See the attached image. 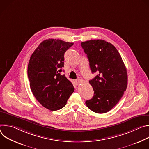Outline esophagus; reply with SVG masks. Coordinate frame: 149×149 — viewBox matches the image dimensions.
<instances>
[{
  "label": "esophagus",
  "mask_w": 149,
  "mask_h": 149,
  "mask_svg": "<svg viewBox=\"0 0 149 149\" xmlns=\"http://www.w3.org/2000/svg\"><path fill=\"white\" fill-rule=\"evenodd\" d=\"M81 82V79H78L75 80V83H76V84H77V85L79 84Z\"/></svg>",
  "instance_id": "34e87169"
}]
</instances>
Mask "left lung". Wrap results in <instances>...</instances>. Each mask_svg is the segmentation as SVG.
<instances>
[{
	"mask_svg": "<svg viewBox=\"0 0 149 149\" xmlns=\"http://www.w3.org/2000/svg\"><path fill=\"white\" fill-rule=\"evenodd\" d=\"M81 47L87 55L92 73L97 74L89 81L94 94L86 104L96 113H107L126 90L128 78L125 66L115 47L105 40H87L82 42Z\"/></svg>",
	"mask_w": 149,
	"mask_h": 149,
	"instance_id": "left-lung-1",
	"label": "left lung"
}]
</instances>
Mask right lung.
<instances>
[{
  "mask_svg": "<svg viewBox=\"0 0 149 149\" xmlns=\"http://www.w3.org/2000/svg\"><path fill=\"white\" fill-rule=\"evenodd\" d=\"M73 44L59 39H47L30 58L28 76L31 91L38 102L51 111L64 107L74 91L72 84L60 74L64 65V54Z\"/></svg>",
  "mask_w": 149,
  "mask_h": 149,
  "instance_id": "1",
  "label": "right lung"
}]
</instances>
